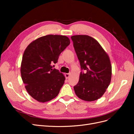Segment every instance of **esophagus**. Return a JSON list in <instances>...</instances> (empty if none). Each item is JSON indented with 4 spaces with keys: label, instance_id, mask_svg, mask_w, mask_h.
<instances>
[{
    "label": "esophagus",
    "instance_id": "obj_1",
    "mask_svg": "<svg viewBox=\"0 0 134 134\" xmlns=\"http://www.w3.org/2000/svg\"><path fill=\"white\" fill-rule=\"evenodd\" d=\"M70 74V73H65V76L66 79H68L69 77Z\"/></svg>",
    "mask_w": 134,
    "mask_h": 134
}]
</instances>
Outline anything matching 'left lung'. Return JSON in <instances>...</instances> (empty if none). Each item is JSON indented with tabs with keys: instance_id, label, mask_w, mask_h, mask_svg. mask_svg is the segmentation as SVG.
<instances>
[{
	"instance_id": "1",
	"label": "left lung",
	"mask_w": 134,
	"mask_h": 134,
	"mask_svg": "<svg viewBox=\"0 0 134 134\" xmlns=\"http://www.w3.org/2000/svg\"><path fill=\"white\" fill-rule=\"evenodd\" d=\"M81 69L79 82L74 87L81 99L93 101L100 98L111 83L112 66L108 54L96 40L88 35L71 37Z\"/></svg>"
}]
</instances>
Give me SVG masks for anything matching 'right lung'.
Listing matches in <instances>:
<instances>
[{
    "instance_id": "right-lung-1",
    "label": "right lung",
    "mask_w": 134,
    "mask_h": 134,
    "mask_svg": "<svg viewBox=\"0 0 134 134\" xmlns=\"http://www.w3.org/2000/svg\"><path fill=\"white\" fill-rule=\"evenodd\" d=\"M70 43L65 36L48 35L35 40L26 48L21 76L28 94L36 100L44 103L58 95L65 78L52 65L58 62L60 54Z\"/></svg>"
}]
</instances>
